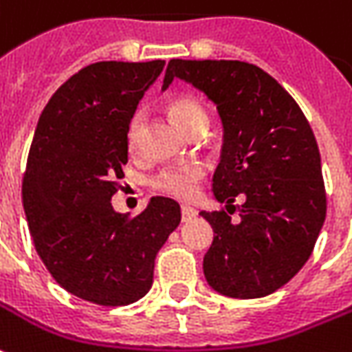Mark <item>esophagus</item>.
Masks as SVG:
<instances>
[{"label":"esophagus","instance_id":"34e87169","mask_svg":"<svg viewBox=\"0 0 352 352\" xmlns=\"http://www.w3.org/2000/svg\"><path fill=\"white\" fill-rule=\"evenodd\" d=\"M181 213H183V221H190L192 217H196L198 211L194 210V208H190V206H183V208H181Z\"/></svg>","mask_w":352,"mask_h":352}]
</instances>
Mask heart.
Instances as JSON below:
<instances>
[{
	"mask_svg": "<svg viewBox=\"0 0 352 352\" xmlns=\"http://www.w3.org/2000/svg\"><path fill=\"white\" fill-rule=\"evenodd\" d=\"M169 114L175 118V122L183 127L186 133H192L198 127H208V114L200 102L192 97H177L169 102ZM142 127V114H135L129 131H127V142L129 148L135 151L139 144V135ZM206 175V169L201 164H181V166H169L160 171L154 177V188L160 192L169 194L179 200H188L192 198L198 190V183L201 177Z\"/></svg>",
	"mask_w": 352,
	"mask_h": 352,
	"instance_id": "obj_1",
	"label": "heart"
}]
</instances>
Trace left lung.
I'll list each match as a JSON object with an SVG mask.
<instances>
[{
  "label": "left lung",
  "instance_id": "8db88e82",
  "mask_svg": "<svg viewBox=\"0 0 352 352\" xmlns=\"http://www.w3.org/2000/svg\"><path fill=\"white\" fill-rule=\"evenodd\" d=\"M175 78L206 93L221 116L215 198L229 212L238 193L246 200L240 221L225 210L200 213L215 232L204 257L206 280L227 297L269 296L301 270L326 219L313 129L292 95L259 66L171 58L164 89Z\"/></svg>",
  "mask_w": 352,
  "mask_h": 352
}]
</instances>
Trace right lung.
<instances>
[{
  "label": "right lung",
  "instance_id": "add662e5",
  "mask_svg": "<svg viewBox=\"0 0 352 352\" xmlns=\"http://www.w3.org/2000/svg\"><path fill=\"white\" fill-rule=\"evenodd\" d=\"M164 65L85 66L55 91L32 139L22 206L36 252L58 286L95 305L146 296L160 248L181 223L179 204L164 196L137 217L112 208L131 118Z\"/></svg>",
  "mask_w": 352,
  "mask_h": 352
}]
</instances>
